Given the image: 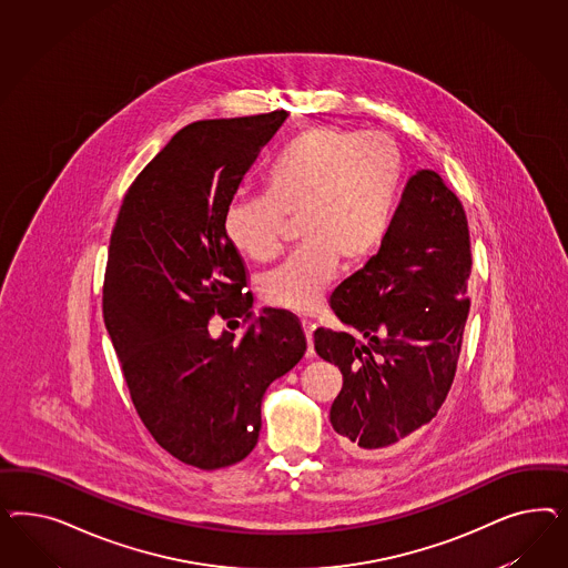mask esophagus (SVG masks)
<instances>
[{
	"label": "esophagus",
	"instance_id": "1",
	"mask_svg": "<svg viewBox=\"0 0 568 568\" xmlns=\"http://www.w3.org/2000/svg\"><path fill=\"white\" fill-rule=\"evenodd\" d=\"M302 328H304V335H306V342H308V354H312V333L316 327L310 321H302Z\"/></svg>",
	"mask_w": 568,
	"mask_h": 568
}]
</instances>
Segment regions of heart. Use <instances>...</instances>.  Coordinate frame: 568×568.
I'll return each mask as SVG.
<instances>
[{
	"label": "heart",
	"instance_id": "b5f03b06",
	"mask_svg": "<svg viewBox=\"0 0 568 568\" xmlns=\"http://www.w3.org/2000/svg\"><path fill=\"white\" fill-rule=\"evenodd\" d=\"M404 160L396 141L345 126H316L290 141L266 174V193L224 207V237L243 258L278 256L287 219L302 247L262 276L264 304L295 314L321 306L339 262L356 268L385 237Z\"/></svg>",
	"mask_w": 568,
	"mask_h": 568
}]
</instances>
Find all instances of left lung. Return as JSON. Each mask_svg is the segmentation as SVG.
<instances>
[{
    "mask_svg": "<svg viewBox=\"0 0 568 568\" xmlns=\"http://www.w3.org/2000/svg\"><path fill=\"white\" fill-rule=\"evenodd\" d=\"M465 207L435 171L408 179L377 254L331 295L345 331H314L339 366L331 425L356 456H375L430 423L460 356L470 302Z\"/></svg>",
    "mask_w": 568,
    "mask_h": 568,
    "instance_id": "left-lung-1",
    "label": "left lung"
}]
</instances>
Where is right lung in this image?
<instances>
[{"instance_id": "add662e5", "label": "right lung", "mask_w": 568, "mask_h": 568, "mask_svg": "<svg viewBox=\"0 0 568 568\" xmlns=\"http://www.w3.org/2000/svg\"><path fill=\"white\" fill-rule=\"evenodd\" d=\"M290 112L191 122L141 171L110 237L103 321L143 425L185 465L214 470L258 444L260 406L306 352L295 316L260 310L224 207ZM214 313L243 317L219 338Z\"/></svg>"}]
</instances>
